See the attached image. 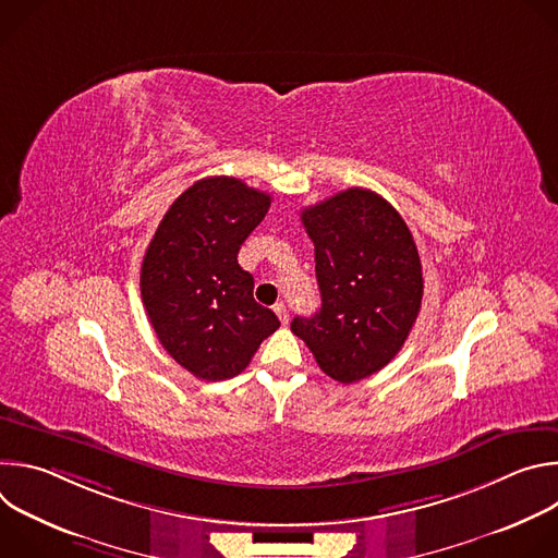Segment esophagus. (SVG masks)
<instances>
[{"label":"esophagus","instance_id":"34e87169","mask_svg":"<svg viewBox=\"0 0 558 558\" xmlns=\"http://www.w3.org/2000/svg\"><path fill=\"white\" fill-rule=\"evenodd\" d=\"M274 311H276V315L280 317V323H282V325H287V320H289V311H287V304H284V302H278V304H274Z\"/></svg>","mask_w":558,"mask_h":558}]
</instances>
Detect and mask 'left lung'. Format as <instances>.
<instances>
[{
  "instance_id": "left-lung-1",
  "label": "left lung",
  "mask_w": 558,
  "mask_h": 558,
  "mask_svg": "<svg viewBox=\"0 0 558 558\" xmlns=\"http://www.w3.org/2000/svg\"><path fill=\"white\" fill-rule=\"evenodd\" d=\"M315 247L320 308L293 317L317 366L342 384L384 368L417 320L424 295L413 233L397 209L362 187L302 209Z\"/></svg>"
}]
</instances>
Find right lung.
Here are the masks:
<instances>
[{"label":"right lung","mask_w":558,"mask_h":558,"mask_svg":"<svg viewBox=\"0 0 558 558\" xmlns=\"http://www.w3.org/2000/svg\"><path fill=\"white\" fill-rule=\"evenodd\" d=\"M271 196L233 177L187 187L154 231L141 265V298L163 349L192 375L220 381L243 373L278 327L254 300L238 252Z\"/></svg>","instance_id":"right-lung-1"}]
</instances>
